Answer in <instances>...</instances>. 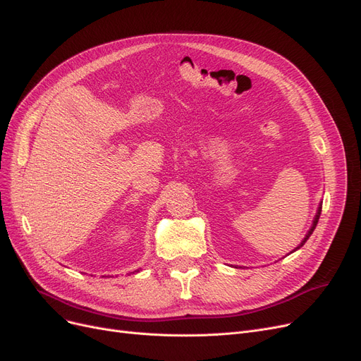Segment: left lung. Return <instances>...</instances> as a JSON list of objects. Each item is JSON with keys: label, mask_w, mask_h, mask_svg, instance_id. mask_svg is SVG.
Wrapping results in <instances>:
<instances>
[{"label": "left lung", "mask_w": 361, "mask_h": 361, "mask_svg": "<svg viewBox=\"0 0 361 361\" xmlns=\"http://www.w3.org/2000/svg\"><path fill=\"white\" fill-rule=\"evenodd\" d=\"M320 214H322V205H320V208H319V211H317V215H316V218H314V223H312V227L310 228V231H308V234H307V236H305V239L301 242V245L300 246H298L296 249H300L307 240H308V238L311 236V234H312V231H314V228H316V226H317V223H319V218H320Z\"/></svg>", "instance_id": "left-lung-1"}]
</instances>
